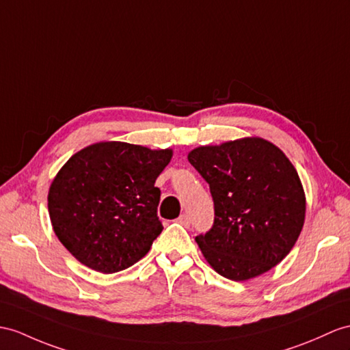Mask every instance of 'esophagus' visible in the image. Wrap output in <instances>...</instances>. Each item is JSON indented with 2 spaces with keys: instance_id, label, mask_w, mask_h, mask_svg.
I'll return each instance as SVG.
<instances>
[{
  "instance_id": "obj_1",
  "label": "esophagus",
  "mask_w": 350,
  "mask_h": 350,
  "mask_svg": "<svg viewBox=\"0 0 350 350\" xmlns=\"http://www.w3.org/2000/svg\"><path fill=\"white\" fill-rule=\"evenodd\" d=\"M176 221H178V223H180L181 226H184V227H189V226H190V217L187 215V214L180 215V218H178Z\"/></svg>"
}]
</instances>
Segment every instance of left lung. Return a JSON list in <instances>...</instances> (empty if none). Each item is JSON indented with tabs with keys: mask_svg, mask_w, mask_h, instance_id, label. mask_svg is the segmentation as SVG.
<instances>
[{
	"mask_svg": "<svg viewBox=\"0 0 350 350\" xmlns=\"http://www.w3.org/2000/svg\"><path fill=\"white\" fill-rule=\"evenodd\" d=\"M189 161L214 199V224L196 236L211 267L239 282L282 261L306 217L300 176L284 151L252 136L194 148Z\"/></svg>",
	"mask_w": 350,
	"mask_h": 350,
	"instance_id": "1",
	"label": "left lung"
}]
</instances>
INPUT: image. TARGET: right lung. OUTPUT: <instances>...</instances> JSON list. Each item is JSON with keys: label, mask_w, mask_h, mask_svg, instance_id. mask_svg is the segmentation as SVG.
<instances>
[{"label": "right lung", "mask_w": 350, "mask_h": 350, "mask_svg": "<svg viewBox=\"0 0 350 350\" xmlns=\"http://www.w3.org/2000/svg\"><path fill=\"white\" fill-rule=\"evenodd\" d=\"M172 150L107 141L80 150L49 190L55 234L84 266L116 273L150 251L163 226L157 176Z\"/></svg>", "instance_id": "obj_1"}]
</instances>
